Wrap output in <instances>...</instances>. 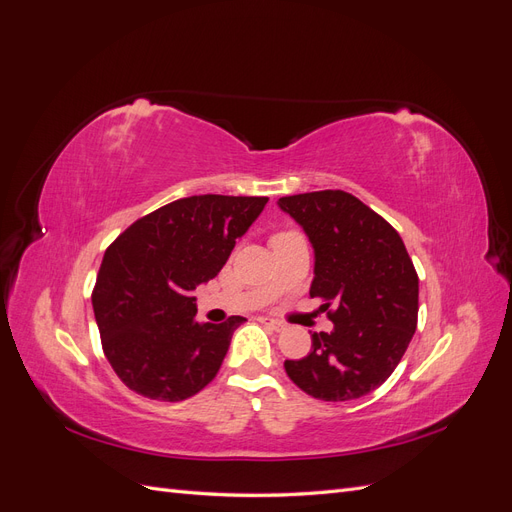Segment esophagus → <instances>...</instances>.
<instances>
[{
	"mask_svg": "<svg viewBox=\"0 0 512 512\" xmlns=\"http://www.w3.org/2000/svg\"><path fill=\"white\" fill-rule=\"evenodd\" d=\"M262 324H267V327H271L273 331H282L284 327H286V324L282 322V320H275V318H269V316H260L258 318Z\"/></svg>",
	"mask_w": 512,
	"mask_h": 512,
	"instance_id": "1",
	"label": "esophagus"
}]
</instances>
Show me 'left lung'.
<instances>
[{"mask_svg":"<svg viewBox=\"0 0 512 512\" xmlns=\"http://www.w3.org/2000/svg\"><path fill=\"white\" fill-rule=\"evenodd\" d=\"M277 207L314 247L312 297L327 303L331 333L286 361L288 378L322 401L359 399L389 378L408 350L418 316V275L399 232L342 190L284 196Z\"/></svg>","mask_w":512,"mask_h":512,"instance_id":"8db88e82","label":"left lung"}]
</instances>
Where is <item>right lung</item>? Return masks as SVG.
<instances>
[{
    "mask_svg": "<svg viewBox=\"0 0 512 512\" xmlns=\"http://www.w3.org/2000/svg\"><path fill=\"white\" fill-rule=\"evenodd\" d=\"M267 200L179 198L136 220L104 252L91 303L106 359L130 391L183 401L218 374L245 318L198 322L192 292L220 273Z\"/></svg>",
    "mask_w": 512,
    "mask_h": 512,
    "instance_id": "1",
    "label": "right lung"
}]
</instances>
